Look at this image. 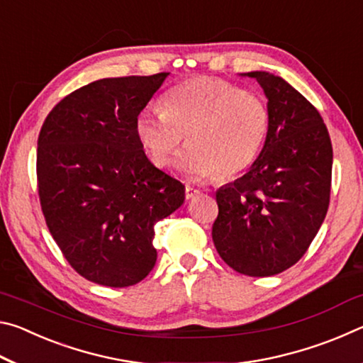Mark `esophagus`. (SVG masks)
<instances>
[{"label": "esophagus", "instance_id": "34e87169", "mask_svg": "<svg viewBox=\"0 0 363 363\" xmlns=\"http://www.w3.org/2000/svg\"><path fill=\"white\" fill-rule=\"evenodd\" d=\"M200 194H201L200 189H195V187H192V186H187V187H186V199H187V200L194 199V196L200 195Z\"/></svg>", "mask_w": 363, "mask_h": 363}]
</instances>
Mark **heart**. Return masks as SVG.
I'll use <instances>...</instances> for the list:
<instances>
[{
	"mask_svg": "<svg viewBox=\"0 0 363 363\" xmlns=\"http://www.w3.org/2000/svg\"><path fill=\"white\" fill-rule=\"evenodd\" d=\"M162 112L136 118V136L153 167L167 168L179 152L186 173L229 179L256 162L266 143L270 115L262 97L223 78L195 77L171 88Z\"/></svg>",
	"mask_w": 363,
	"mask_h": 363,
	"instance_id": "obj_1",
	"label": "heart"
}]
</instances>
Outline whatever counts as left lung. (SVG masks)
<instances>
[{"instance_id":"left-lung-1","label":"left lung","mask_w":363,"mask_h":363,"mask_svg":"<svg viewBox=\"0 0 363 363\" xmlns=\"http://www.w3.org/2000/svg\"><path fill=\"white\" fill-rule=\"evenodd\" d=\"M267 96L270 126L247 174L216 192L213 242L223 261L269 277L304 256L327 216L333 147L318 110L285 79L251 72Z\"/></svg>"}]
</instances>
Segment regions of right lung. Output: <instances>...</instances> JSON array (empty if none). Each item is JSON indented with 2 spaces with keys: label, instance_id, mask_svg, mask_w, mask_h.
<instances>
[{
  "label": "right lung",
  "instance_id": "add662e5",
  "mask_svg": "<svg viewBox=\"0 0 363 363\" xmlns=\"http://www.w3.org/2000/svg\"><path fill=\"white\" fill-rule=\"evenodd\" d=\"M168 75L97 79L65 96L41 126L36 179L46 225L73 270L97 285L144 280L157 262L153 225L186 199L136 136V118Z\"/></svg>",
  "mask_w": 363,
  "mask_h": 363
}]
</instances>
